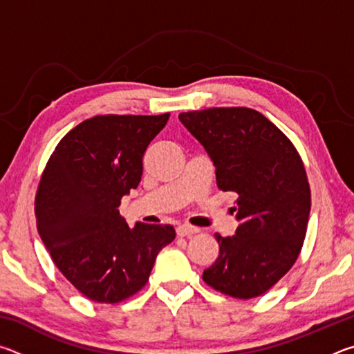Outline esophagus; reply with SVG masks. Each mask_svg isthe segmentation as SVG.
<instances>
[{
    "label": "esophagus",
    "instance_id": "esophagus-1",
    "mask_svg": "<svg viewBox=\"0 0 354 354\" xmlns=\"http://www.w3.org/2000/svg\"><path fill=\"white\" fill-rule=\"evenodd\" d=\"M198 231H200L198 227L190 226V225H179V226L176 227V234H178L179 237H189V236H192V234H196V232H198Z\"/></svg>",
    "mask_w": 354,
    "mask_h": 354
}]
</instances>
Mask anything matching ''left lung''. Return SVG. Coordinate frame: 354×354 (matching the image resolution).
I'll return each mask as SVG.
<instances>
[{"mask_svg": "<svg viewBox=\"0 0 354 354\" xmlns=\"http://www.w3.org/2000/svg\"><path fill=\"white\" fill-rule=\"evenodd\" d=\"M179 122L205 147L218 189L239 195L236 234H215L220 254L203 279L225 295L259 297L290 270L306 236L310 190L301 158L248 107L183 112Z\"/></svg>", "mask_w": 354, "mask_h": 354, "instance_id": "left-lung-1", "label": "left lung"}]
</instances>
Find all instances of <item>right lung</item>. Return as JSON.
Segmentation results:
<instances>
[{
    "instance_id": "add662e5",
    "label": "right lung",
    "mask_w": 354,
    "mask_h": 354,
    "mask_svg": "<svg viewBox=\"0 0 354 354\" xmlns=\"http://www.w3.org/2000/svg\"><path fill=\"white\" fill-rule=\"evenodd\" d=\"M170 113L97 115L57 143L41 175L35 217L41 242L84 297L118 303L147 284L156 256L175 239L170 225L136 223L120 203L142 179V158Z\"/></svg>"
}]
</instances>
